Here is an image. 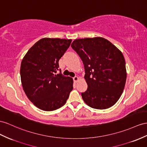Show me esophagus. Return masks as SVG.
Returning <instances> with one entry per match:
<instances>
[{
    "label": "esophagus",
    "instance_id": "1",
    "mask_svg": "<svg viewBox=\"0 0 147 147\" xmlns=\"http://www.w3.org/2000/svg\"><path fill=\"white\" fill-rule=\"evenodd\" d=\"M73 80H74V82H76L79 80V78H78V76H74V77L73 78Z\"/></svg>",
    "mask_w": 147,
    "mask_h": 147
}]
</instances>
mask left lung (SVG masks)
I'll list each match as a JSON object with an SVG mask.
<instances>
[{
    "label": "left lung",
    "instance_id": "8db88e82",
    "mask_svg": "<svg viewBox=\"0 0 147 147\" xmlns=\"http://www.w3.org/2000/svg\"><path fill=\"white\" fill-rule=\"evenodd\" d=\"M71 46L84 64L88 89L81 96L85 103L97 109L114 106L122 95L127 78L122 52L102 37L76 39Z\"/></svg>",
    "mask_w": 147,
    "mask_h": 147
}]
</instances>
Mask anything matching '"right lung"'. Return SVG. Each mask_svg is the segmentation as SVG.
<instances>
[{"instance_id":"1","label":"right lung","mask_w":147,"mask_h":147,"mask_svg":"<svg viewBox=\"0 0 147 147\" xmlns=\"http://www.w3.org/2000/svg\"><path fill=\"white\" fill-rule=\"evenodd\" d=\"M71 41L44 38L33 45L22 59V87L29 100L41 110L52 111L62 107L73 89L72 78L61 72L56 74L59 60Z\"/></svg>"}]
</instances>
